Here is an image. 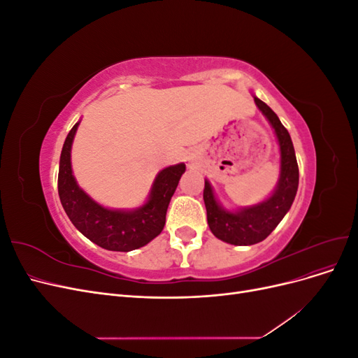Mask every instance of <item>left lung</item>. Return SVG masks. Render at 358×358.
Returning a JSON list of instances; mask_svg holds the SVG:
<instances>
[{
    "mask_svg": "<svg viewBox=\"0 0 358 358\" xmlns=\"http://www.w3.org/2000/svg\"><path fill=\"white\" fill-rule=\"evenodd\" d=\"M255 104L275 128L280 146V179L273 196L254 208L230 213L220 208L209 182H204L203 200L209 229L218 239L231 245H254L264 241L289 210L299 187V166L287 128L266 103L255 99Z\"/></svg>",
    "mask_w": 358,
    "mask_h": 358,
    "instance_id": "8db88e82",
    "label": "left lung"
}]
</instances>
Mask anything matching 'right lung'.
<instances>
[{
  "mask_svg": "<svg viewBox=\"0 0 358 358\" xmlns=\"http://www.w3.org/2000/svg\"><path fill=\"white\" fill-rule=\"evenodd\" d=\"M78 125L70 129L61 150L58 194L64 210L76 229L104 249L128 252L145 246L164 229L169 203L182 173L185 171V164L171 166L159 171L143 208L134 212L104 209L86 196L71 175L70 150Z\"/></svg>",
  "mask_w": 358,
  "mask_h": 358,
  "instance_id": "1",
  "label": "right lung"
}]
</instances>
